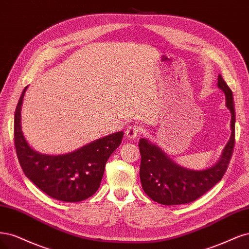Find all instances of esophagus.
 Instances as JSON below:
<instances>
[{
  "mask_svg": "<svg viewBox=\"0 0 249 249\" xmlns=\"http://www.w3.org/2000/svg\"><path fill=\"white\" fill-rule=\"evenodd\" d=\"M140 131H141V127L140 126H138V125H130L129 127L127 128V130H126V135H127V138L128 139H130V140H134L136 136H138V134L140 133Z\"/></svg>",
  "mask_w": 249,
  "mask_h": 249,
  "instance_id": "1",
  "label": "esophagus"
}]
</instances>
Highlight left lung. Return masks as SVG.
<instances>
[{
    "label": "left lung",
    "mask_w": 249,
    "mask_h": 249,
    "mask_svg": "<svg viewBox=\"0 0 249 249\" xmlns=\"http://www.w3.org/2000/svg\"><path fill=\"white\" fill-rule=\"evenodd\" d=\"M218 88L223 91L231 114V134L219 161L204 171H192L176 164L158 147L147 140L139 142L141 152L140 178L145 194L161 205H181L194 202L209 191L226 174L235 146V107L232 92L218 75Z\"/></svg>",
    "instance_id": "1"
}]
</instances>
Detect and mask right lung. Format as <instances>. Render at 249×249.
Segmentation results:
<instances>
[{"label":"right lung","mask_w":249,"mask_h":249,"mask_svg":"<svg viewBox=\"0 0 249 249\" xmlns=\"http://www.w3.org/2000/svg\"><path fill=\"white\" fill-rule=\"evenodd\" d=\"M23 89L14 114V145L22 172L51 197L75 203L92 196L100 186L104 168L120 146L123 131L92 142L65 155H44L32 149L21 131L20 110Z\"/></svg>","instance_id":"add662e5"}]
</instances>
